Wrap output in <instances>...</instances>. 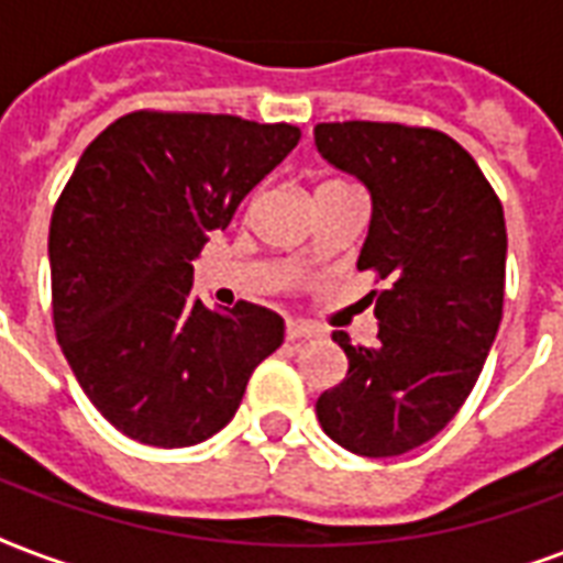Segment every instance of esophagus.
<instances>
[{"mask_svg":"<svg viewBox=\"0 0 563 563\" xmlns=\"http://www.w3.org/2000/svg\"><path fill=\"white\" fill-rule=\"evenodd\" d=\"M310 336H316V330H312L310 324H303V321H289V324H286V339H289V342H300V339Z\"/></svg>","mask_w":563,"mask_h":563,"instance_id":"1","label":"esophagus"}]
</instances>
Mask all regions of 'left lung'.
I'll use <instances>...</instances> for the list:
<instances>
[{"instance_id": "8db88e82", "label": "left lung", "mask_w": 563, "mask_h": 563, "mask_svg": "<svg viewBox=\"0 0 563 563\" xmlns=\"http://www.w3.org/2000/svg\"><path fill=\"white\" fill-rule=\"evenodd\" d=\"M316 150L372 197L360 272L372 291L377 342H333L349 375L316 401L321 431L363 457H396L428 443L461 410L501 321L505 214L482 167L437 129L319 123Z\"/></svg>"}]
</instances>
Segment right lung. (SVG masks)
<instances>
[{"mask_svg":"<svg viewBox=\"0 0 563 563\" xmlns=\"http://www.w3.org/2000/svg\"><path fill=\"white\" fill-rule=\"evenodd\" d=\"M300 141L289 123L135 111L88 144L49 224L55 336L120 434L183 449L218 434L253 368L280 349L277 312L191 295L195 256Z\"/></svg>","mask_w":563,"mask_h":563,"instance_id":"1","label":"right lung"}]
</instances>
